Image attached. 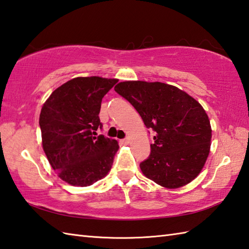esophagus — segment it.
I'll list each match as a JSON object with an SVG mask.
<instances>
[{
	"label": "esophagus",
	"instance_id": "34e87169",
	"mask_svg": "<svg viewBox=\"0 0 249 249\" xmlns=\"http://www.w3.org/2000/svg\"><path fill=\"white\" fill-rule=\"evenodd\" d=\"M121 143H122V144H128V143H129V139H128V138L122 139V140H121Z\"/></svg>",
	"mask_w": 249,
	"mask_h": 249
}]
</instances>
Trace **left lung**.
I'll return each mask as SVG.
<instances>
[{
	"label": "left lung",
	"mask_w": 249,
	"mask_h": 249,
	"mask_svg": "<svg viewBox=\"0 0 249 249\" xmlns=\"http://www.w3.org/2000/svg\"><path fill=\"white\" fill-rule=\"evenodd\" d=\"M114 91L155 133L150 156L140 163L142 173L166 188L192 182L202 170L212 138L202 106L182 89L161 82L124 81Z\"/></svg>",
	"instance_id": "1"
}]
</instances>
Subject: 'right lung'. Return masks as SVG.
<instances>
[{"instance_id": "obj_1", "label": "right lung", "mask_w": 249, "mask_h": 249, "mask_svg": "<svg viewBox=\"0 0 249 249\" xmlns=\"http://www.w3.org/2000/svg\"><path fill=\"white\" fill-rule=\"evenodd\" d=\"M118 79L73 78L54 89L39 115L43 149L59 177L72 186H89L105 178L118 141L96 134L102 99Z\"/></svg>"}]
</instances>
